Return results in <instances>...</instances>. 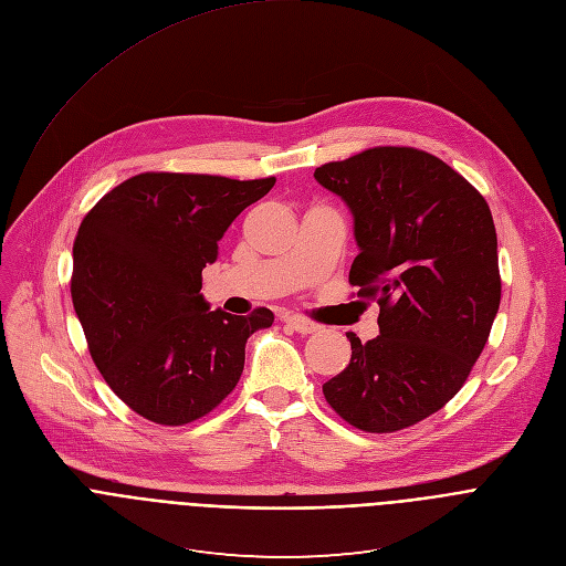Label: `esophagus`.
I'll return each mask as SVG.
<instances>
[{
	"label": "esophagus",
	"mask_w": 566,
	"mask_h": 566,
	"mask_svg": "<svg viewBox=\"0 0 566 566\" xmlns=\"http://www.w3.org/2000/svg\"><path fill=\"white\" fill-rule=\"evenodd\" d=\"M284 321H286V325H289L291 329H295L297 334H314V332L321 329L316 323H312V321H307V318H303V316H286Z\"/></svg>",
	"instance_id": "34e87169"
}]
</instances>
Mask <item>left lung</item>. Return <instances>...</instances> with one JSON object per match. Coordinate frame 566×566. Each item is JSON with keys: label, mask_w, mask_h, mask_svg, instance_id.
<instances>
[{"label": "left lung", "mask_w": 566, "mask_h": 566, "mask_svg": "<svg viewBox=\"0 0 566 566\" xmlns=\"http://www.w3.org/2000/svg\"><path fill=\"white\" fill-rule=\"evenodd\" d=\"M314 177L350 209V284L380 305V334L366 344L346 334L350 364L323 394L359 430L409 428L462 389L499 314L492 211L460 172L413 147H373Z\"/></svg>", "instance_id": "8db88e82"}]
</instances>
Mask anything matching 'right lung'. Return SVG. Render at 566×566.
<instances>
[{"label":"right lung","instance_id":"right-lung-1","mask_svg":"<svg viewBox=\"0 0 566 566\" xmlns=\"http://www.w3.org/2000/svg\"><path fill=\"white\" fill-rule=\"evenodd\" d=\"M275 177L143 172L108 191L72 248V305L102 378L159 426L209 413L237 387L245 344L275 316L211 312L202 269L234 218Z\"/></svg>","mask_w":566,"mask_h":566}]
</instances>
